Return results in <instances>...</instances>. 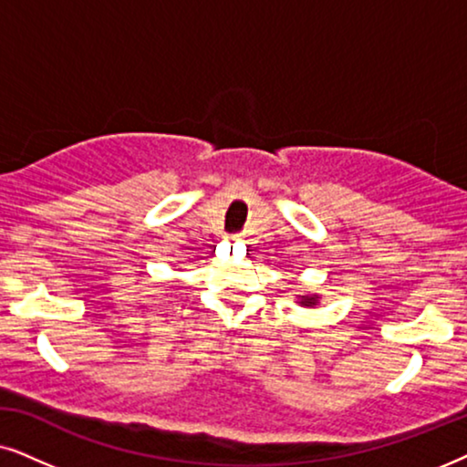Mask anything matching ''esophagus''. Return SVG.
<instances>
[{
    "instance_id": "obj_1",
    "label": "esophagus",
    "mask_w": 467,
    "mask_h": 467,
    "mask_svg": "<svg viewBox=\"0 0 467 467\" xmlns=\"http://www.w3.org/2000/svg\"><path fill=\"white\" fill-rule=\"evenodd\" d=\"M230 239H233V241H241V237H239V234H234V237H230Z\"/></svg>"
}]
</instances>
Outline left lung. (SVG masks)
I'll return each instance as SVG.
<instances>
[{
	"label": "left lung",
	"instance_id": "1",
	"mask_svg": "<svg viewBox=\"0 0 467 467\" xmlns=\"http://www.w3.org/2000/svg\"><path fill=\"white\" fill-rule=\"evenodd\" d=\"M296 298H298V306H303V307H314V306H318V301H320L318 295H298Z\"/></svg>",
	"mask_w": 467,
	"mask_h": 467
}]
</instances>
